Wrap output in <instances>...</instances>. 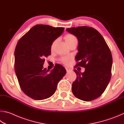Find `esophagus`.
<instances>
[{"label":"esophagus","instance_id":"esophagus-1","mask_svg":"<svg viewBox=\"0 0 124 124\" xmlns=\"http://www.w3.org/2000/svg\"><path fill=\"white\" fill-rule=\"evenodd\" d=\"M65 69H66V70L67 72H69V71L71 70V69L70 68H65Z\"/></svg>","mask_w":124,"mask_h":124}]
</instances>
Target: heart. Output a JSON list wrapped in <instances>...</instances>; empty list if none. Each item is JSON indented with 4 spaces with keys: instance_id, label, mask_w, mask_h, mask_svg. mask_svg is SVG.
Here are the masks:
<instances>
[{
    "instance_id": "obj_1",
    "label": "heart",
    "mask_w": 124,
    "mask_h": 124,
    "mask_svg": "<svg viewBox=\"0 0 124 124\" xmlns=\"http://www.w3.org/2000/svg\"><path fill=\"white\" fill-rule=\"evenodd\" d=\"M65 41L66 43L70 42L71 41L75 40V39H77L72 34H68L65 36ZM55 41H54V42L53 43V44H52V47H53L54 46V45H55ZM70 59H71L70 57H69V56H65V57H63L62 58V62L65 64H66V65L69 64V62H70Z\"/></svg>"
}]
</instances>
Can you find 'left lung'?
<instances>
[{"label": "left lung", "instance_id": "1", "mask_svg": "<svg viewBox=\"0 0 124 124\" xmlns=\"http://www.w3.org/2000/svg\"><path fill=\"white\" fill-rule=\"evenodd\" d=\"M66 30L78 40L76 66L85 69L82 73L74 70L77 78L72 83V92L78 99L92 101L103 94L110 81L111 52L102 36L94 28L83 26Z\"/></svg>", "mask_w": 124, "mask_h": 124}]
</instances>
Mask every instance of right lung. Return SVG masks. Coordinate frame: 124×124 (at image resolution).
I'll list each match as a JSON object with an SVG mask.
<instances>
[{
	"label": "right lung",
	"instance_id": "right-lung-1",
	"mask_svg": "<svg viewBox=\"0 0 124 124\" xmlns=\"http://www.w3.org/2000/svg\"><path fill=\"white\" fill-rule=\"evenodd\" d=\"M64 28L38 24L17 42L15 51V70L22 90L32 99L41 100L52 96L58 82L66 74L58 64L51 72L43 68V58L51 55V46Z\"/></svg>",
	"mask_w": 124,
	"mask_h": 124
}]
</instances>
